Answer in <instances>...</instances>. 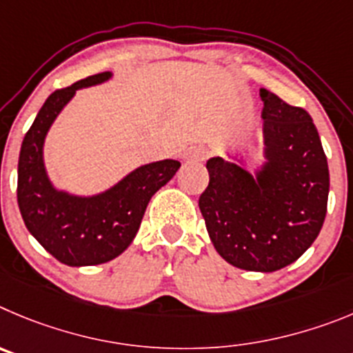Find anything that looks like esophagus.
Wrapping results in <instances>:
<instances>
[{
	"instance_id": "1",
	"label": "esophagus",
	"mask_w": 353,
	"mask_h": 353,
	"mask_svg": "<svg viewBox=\"0 0 353 353\" xmlns=\"http://www.w3.org/2000/svg\"><path fill=\"white\" fill-rule=\"evenodd\" d=\"M184 161L186 163H195V161H204L208 158V149L202 148V145H195V148H190L186 153H184Z\"/></svg>"
}]
</instances>
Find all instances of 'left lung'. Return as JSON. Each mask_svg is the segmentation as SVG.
Masks as SVG:
<instances>
[{
  "mask_svg": "<svg viewBox=\"0 0 353 353\" xmlns=\"http://www.w3.org/2000/svg\"><path fill=\"white\" fill-rule=\"evenodd\" d=\"M260 98L263 160L250 172V154L209 158V186L199 208L221 259L244 271L274 272L320 234L329 167L310 114L263 88Z\"/></svg>",
  "mask_w": 353,
  "mask_h": 353,
  "instance_id": "obj_1",
  "label": "left lung"
}]
</instances>
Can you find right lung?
Returning <instances> with one entry per match:
<instances>
[{
  "instance_id": "right-lung-1",
  "label": "right lung",
  "mask_w": 353,
  "mask_h": 353,
  "mask_svg": "<svg viewBox=\"0 0 353 353\" xmlns=\"http://www.w3.org/2000/svg\"><path fill=\"white\" fill-rule=\"evenodd\" d=\"M110 79L112 72H103L54 91L38 110L19 154L17 202L24 225L54 259L70 268L98 265L121 255L137 236L151 196L181 167L170 158L141 165L94 195H77L50 181L43 160L50 126L79 90Z\"/></svg>"
}]
</instances>
